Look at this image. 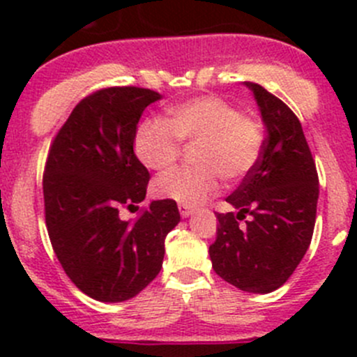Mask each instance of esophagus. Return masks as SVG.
<instances>
[{
	"label": "esophagus",
	"mask_w": 357,
	"mask_h": 357,
	"mask_svg": "<svg viewBox=\"0 0 357 357\" xmlns=\"http://www.w3.org/2000/svg\"><path fill=\"white\" fill-rule=\"evenodd\" d=\"M178 208H179V214H181V218H188V215L193 214V207H190V205H186V204H179Z\"/></svg>",
	"instance_id": "1"
}]
</instances>
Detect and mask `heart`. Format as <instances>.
<instances>
[{
  "mask_svg": "<svg viewBox=\"0 0 357 357\" xmlns=\"http://www.w3.org/2000/svg\"><path fill=\"white\" fill-rule=\"evenodd\" d=\"M179 143H197L195 167H178L158 176V197L179 204L199 205L221 188L243 181L257 167L264 132L255 119L219 96H200L169 110L164 119H150L138 128L135 153L146 169L164 171L178 160Z\"/></svg>",
  "mask_w": 357,
  "mask_h": 357,
  "instance_id": "b5f03b06",
  "label": "heart"
}]
</instances>
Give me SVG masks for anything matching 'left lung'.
I'll use <instances>...</instances> for the list:
<instances>
[{
  "label": "left lung",
  "mask_w": 357,
  "mask_h": 357,
  "mask_svg": "<svg viewBox=\"0 0 357 357\" xmlns=\"http://www.w3.org/2000/svg\"><path fill=\"white\" fill-rule=\"evenodd\" d=\"M254 93L266 126L257 167L226 202L238 212H218V236L208 247L225 282L252 294L280 289L304 257L316 222L319 181L301 121L262 86ZM251 218L243 229L239 221Z\"/></svg>",
  "instance_id": "left-lung-1"
}]
</instances>
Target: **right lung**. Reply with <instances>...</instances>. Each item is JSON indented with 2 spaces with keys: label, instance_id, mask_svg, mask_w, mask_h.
I'll use <instances>...</instances> for the list:
<instances>
[{
  "label": "right lung",
  "instance_id": "right-lung-1",
  "mask_svg": "<svg viewBox=\"0 0 357 357\" xmlns=\"http://www.w3.org/2000/svg\"><path fill=\"white\" fill-rule=\"evenodd\" d=\"M157 91L112 86L75 105L50 146L43 174L50 242L66 275L100 302L139 294L160 273L174 200H153L135 221L119 208L145 200L150 172L135 153L139 117Z\"/></svg>",
  "mask_w": 357,
  "mask_h": 357
}]
</instances>
